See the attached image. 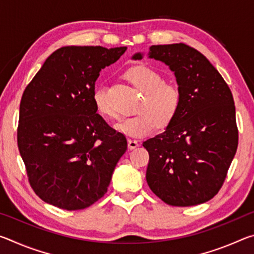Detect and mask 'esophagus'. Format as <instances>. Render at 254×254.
<instances>
[{
	"label": "esophagus",
	"instance_id": "esophagus-1",
	"mask_svg": "<svg viewBox=\"0 0 254 254\" xmlns=\"http://www.w3.org/2000/svg\"><path fill=\"white\" fill-rule=\"evenodd\" d=\"M137 145H139V142H137L136 140H134V139H128L127 140V147H128V149H135Z\"/></svg>",
	"mask_w": 254,
	"mask_h": 254
}]
</instances>
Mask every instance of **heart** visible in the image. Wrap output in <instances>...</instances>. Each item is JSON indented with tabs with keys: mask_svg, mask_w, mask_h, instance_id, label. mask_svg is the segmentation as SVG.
Returning <instances> with one entry per match:
<instances>
[{
	"mask_svg": "<svg viewBox=\"0 0 254 254\" xmlns=\"http://www.w3.org/2000/svg\"><path fill=\"white\" fill-rule=\"evenodd\" d=\"M126 77L143 94L136 112L115 124L119 132L127 136H145L151 133L157 123L166 127L173 121L182 104V92L174 83H167L158 70L147 65L131 67ZM93 102L98 113L107 119L117 118V112L109 96L105 84L97 85L93 91Z\"/></svg>",
	"mask_w": 254,
	"mask_h": 254,
	"instance_id": "1",
	"label": "heart"
}]
</instances>
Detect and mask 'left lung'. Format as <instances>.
<instances>
[{
    "mask_svg": "<svg viewBox=\"0 0 254 254\" xmlns=\"http://www.w3.org/2000/svg\"><path fill=\"white\" fill-rule=\"evenodd\" d=\"M148 56L175 72L182 104L166 131L143 142L147 183L168 205L205 203L223 186L238 149L233 95L216 68L191 47L151 46ZM142 57L137 53L132 59Z\"/></svg>",
    "mask_w": 254,
    "mask_h": 254,
    "instance_id": "8db88e82",
    "label": "left lung"
}]
</instances>
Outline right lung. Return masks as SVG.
<instances>
[{
  "label": "right lung",
  "instance_id": "1",
  "mask_svg": "<svg viewBox=\"0 0 254 254\" xmlns=\"http://www.w3.org/2000/svg\"><path fill=\"white\" fill-rule=\"evenodd\" d=\"M127 47L68 46L51 54L25 87L18 147L34 192L56 207L77 210L104 196L127 142L93 102L100 71Z\"/></svg>",
  "mask_w": 254,
  "mask_h": 254
}]
</instances>
